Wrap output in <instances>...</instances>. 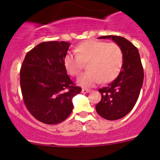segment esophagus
<instances>
[{"instance_id": "obj_1", "label": "esophagus", "mask_w": 160, "mask_h": 160, "mask_svg": "<svg viewBox=\"0 0 160 160\" xmlns=\"http://www.w3.org/2000/svg\"><path fill=\"white\" fill-rule=\"evenodd\" d=\"M89 92H90V90H88V89H82V93H83V94H87Z\"/></svg>"}]
</instances>
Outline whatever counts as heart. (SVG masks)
Wrapping results in <instances>:
<instances>
[{"label": "heart", "mask_w": 160, "mask_h": 160, "mask_svg": "<svg viewBox=\"0 0 160 160\" xmlns=\"http://www.w3.org/2000/svg\"><path fill=\"white\" fill-rule=\"evenodd\" d=\"M87 62L88 71L80 75L77 83L82 87H93L116 78L122 70L123 53L118 44L90 40L80 44L76 53H66L63 60L66 71L74 77Z\"/></svg>", "instance_id": "1"}]
</instances>
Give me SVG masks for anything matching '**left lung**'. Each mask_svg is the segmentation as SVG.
<instances>
[{
  "mask_svg": "<svg viewBox=\"0 0 160 160\" xmlns=\"http://www.w3.org/2000/svg\"><path fill=\"white\" fill-rule=\"evenodd\" d=\"M111 39L121 47L123 53L122 70L108 87L99 89L102 99L96 111L107 120H117L126 116L135 107L143 82V69L136 47L119 36H102L98 39Z\"/></svg>",
  "mask_w": 160,
  "mask_h": 160,
  "instance_id": "left-lung-1",
  "label": "left lung"
}]
</instances>
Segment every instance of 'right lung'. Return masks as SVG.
I'll list each match as a JSON object with an SVG mask.
<instances>
[{
	"instance_id": "right-lung-1",
	"label": "right lung",
	"mask_w": 160,
	"mask_h": 160,
	"mask_svg": "<svg viewBox=\"0 0 160 160\" xmlns=\"http://www.w3.org/2000/svg\"><path fill=\"white\" fill-rule=\"evenodd\" d=\"M70 44L46 42L25 55L20 83L25 106L36 119L58 124L73 111V98L81 92L66 73L63 60Z\"/></svg>"
}]
</instances>
